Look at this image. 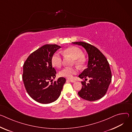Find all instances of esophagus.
Returning a JSON list of instances; mask_svg holds the SVG:
<instances>
[{"instance_id": "esophagus-1", "label": "esophagus", "mask_w": 132, "mask_h": 132, "mask_svg": "<svg viewBox=\"0 0 132 132\" xmlns=\"http://www.w3.org/2000/svg\"><path fill=\"white\" fill-rule=\"evenodd\" d=\"M67 81H70L71 82H75V80H73V79H67Z\"/></svg>"}]
</instances>
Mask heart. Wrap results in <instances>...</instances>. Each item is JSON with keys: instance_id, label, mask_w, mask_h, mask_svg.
<instances>
[{"instance_id": "b5f03b06", "label": "heart", "mask_w": 132, "mask_h": 132, "mask_svg": "<svg viewBox=\"0 0 132 132\" xmlns=\"http://www.w3.org/2000/svg\"><path fill=\"white\" fill-rule=\"evenodd\" d=\"M64 54L68 55L74 59L76 65L82 67L85 63V58L82 56L83 53L79 48L76 46H70L64 51ZM51 61L53 65L60 67L63 63V58L59 53H55L52 56ZM77 73V69L75 67H65L59 72V75L66 78H72L73 76Z\"/></svg>"}]
</instances>
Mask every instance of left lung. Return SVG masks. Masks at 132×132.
<instances>
[{"instance_id": "obj_1", "label": "left lung", "mask_w": 132, "mask_h": 132, "mask_svg": "<svg viewBox=\"0 0 132 132\" xmlns=\"http://www.w3.org/2000/svg\"><path fill=\"white\" fill-rule=\"evenodd\" d=\"M74 44L82 46L88 55L87 68L78 76L80 78H89L88 83L81 81L82 88L78 95L88 101L98 100L106 93L112 80V73L106 58L95 46L82 42H74Z\"/></svg>"}]
</instances>
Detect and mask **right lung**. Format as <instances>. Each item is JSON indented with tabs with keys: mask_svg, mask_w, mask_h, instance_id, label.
I'll return each instance as SVG.
<instances>
[{
	"mask_svg": "<svg viewBox=\"0 0 132 132\" xmlns=\"http://www.w3.org/2000/svg\"><path fill=\"white\" fill-rule=\"evenodd\" d=\"M61 47L46 44L32 53L23 66L22 80L30 96L38 103L49 104L55 102L61 95L66 82L64 77L49 82L56 77V71L52 67L53 54Z\"/></svg>",
	"mask_w": 132,
	"mask_h": 132,
	"instance_id": "right-lung-1",
	"label": "right lung"
}]
</instances>
